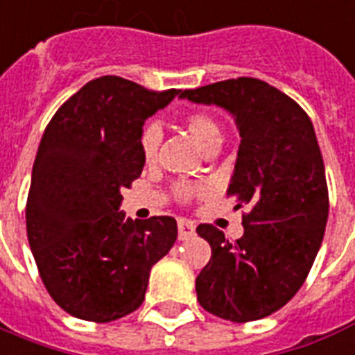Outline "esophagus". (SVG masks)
<instances>
[{
	"label": "esophagus",
	"instance_id": "esophagus-1",
	"mask_svg": "<svg viewBox=\"0 0 355 355\" xmlns=\"http://www.w3.org/2000/svg\"><path fill=\"white\" fill-rule=\"evenodd\" d=\"M178 232H180V240H189L191 236H194L196 225L191 220H183L181 218L180 222H178Z\"/></svg>",
	"mask_w": 355,
	"mask_h": 355
}]
</instances>
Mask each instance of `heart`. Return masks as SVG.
Returning a JSON list of instances; mask_svg holds the SVG:
<instances>
[{"label":"heart","mask_w":355,"mask_h":355,"mask_svg":"<svg viewBox=\"0 0 355 355\" xmlns=\"http://www.w3.org/2000/svg\"><path fill=\"white\" fill-rule=\"evenodd\" d=\"M183 124L187 126V130L191 132V135L194 137V141L200 144L201 148L209 152L212 148H218L220 143H222V126L218 124V121L212 115L205 112H189L183 117ZM161 133L159 124L148 123L141 132V139H139V144H141V152H143L144 161H152L155 159L157 155V150H159L161 144ZM200 185H192V183H185V181H180L174 185V194L178 200L187 201L191 200L192 196L201 192Z\"/></svg>","instance_id":"1"}]
</instances>
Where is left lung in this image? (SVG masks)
<instances>
[{
	"label": "left lung",
	"instance_id": "left-lung-1",
	"mask_svg": "<svg viewBox=\"0 0 355 355\" xmlns=\"http://www.w3.org/2000/svg\"><path fill=\"white\" fill-rule=\"evenodd\" d=\"M180 97L234 115L242 141L227 196L249 209L236 242L211 223L196 229L212 249L196 279L198 300L225 321H258L293 299L324 236L330 203L315 130L293 98L251 76Z\"/></svg>",
	"mask_w": 355,
	"mask_h": 355
}]
</instances>
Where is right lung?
Instances as JSON below:
<instances>
[{
    "label": "right lung",
    "instance_id": "right-lung-1",
    "mask_svg": "<svg viewBox=\"0 0 355 355\" xmlns=\"http://www.w3.org/2000/svg\"><path fill=\"white\" fill-rule=\"evenodd\" d=\"M180 89L101 76L58 107L40 141L25 207L45 290L76 319L110 322L143 304L150 269L178 238L172 216L119 211L144 166V121Z\"/></svg>",
    "mask_w": 355,
    "mask_h": 355
}]
</instances>
